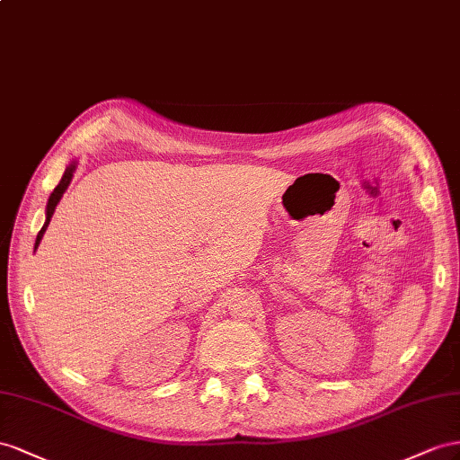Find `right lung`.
I'll return each mask as SVG.
<instances>
[{
  "instance_id": "add662e5",
  "label": "right lung",
  "mask_w": 460,
  "mask_h": 460,
  "mask_svg": "<svg viewBox=\"0 0 460 460\" xmlns=\"http://www.w3.org/2000/svg\"><path fill=\"white\" fill-rule=\"evenodd\" d=\"M75 169H76V162H71V164L67 165V169H65V173H63V177H61V181H59V185L54 189V192L49 194L48 206H46V221H44V227L40 229V233H38V237H36L34 251H36L38 244H40V241H42V237H44V233H46L48 226H49V219H51V216H54V212H56V206L59 204L63 192L67 190V187H69V182H71V179H73Z\"/></svg>"
}]
</instances>
